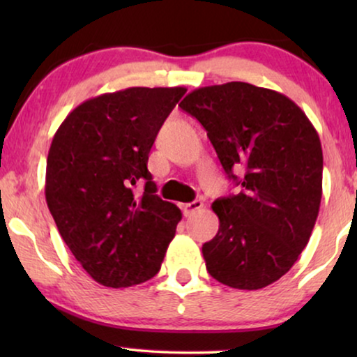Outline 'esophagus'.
I'll return each mask as SVG.
<instances>
[{"instance_id": "obj_1", "label": "esophagus", "mask_w": 357, "mask_h": 357, "mask_svg": "<svg viewBox=\"0 0 357 357\" xmlns=\"http://www.w3.org/2000/svg\"><path fill=\"white\" fill-rule=\"evenodd\" d=\"M202 208H203L202 199H193L192 203H187V204H183V206H182L185 216H192L193 213L199 211V209H202Z\"/></svg>"}]
</instances>
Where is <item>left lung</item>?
<instances>
[{"mask_svg":"<svg viewBox=\"0 0 357 357\" xmlns=\"http://www.w3.org/2000/svg\"><path fill=\"white\" fill-rule=\"evenodd\" d=\"M178 107L203 125L224 172L242 187L213 203L219 231L203 245L206 270L236 289L266 287L291 270L314 231L319 135L289 97L248 82L199 87Z\"/></svg>","mask_w":357,"mask_h":357,"instance_id":"1","label":"left lung"}]
</instances>
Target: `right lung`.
Returning a JSON list of instances; mask_svg holds the SVG:
<instances>
[{"instance_id": "1", "label": "right lung", "mask_w": 357, "mask_h": 357, "mask_svg": "<svg viewBox=\"0 0 357 357\" xmlns=\"http://www.w3.org/2000/svg\"><path fill=\"white\" fill-rule=\"evenodd\" d=\"M185 87H128L77 105L53 136L45 198L92 280L128 287L155 276L182 213L155 195L149 151ZM144 179L145 193L132 187Z\"/></svg>"}]
</instances>
